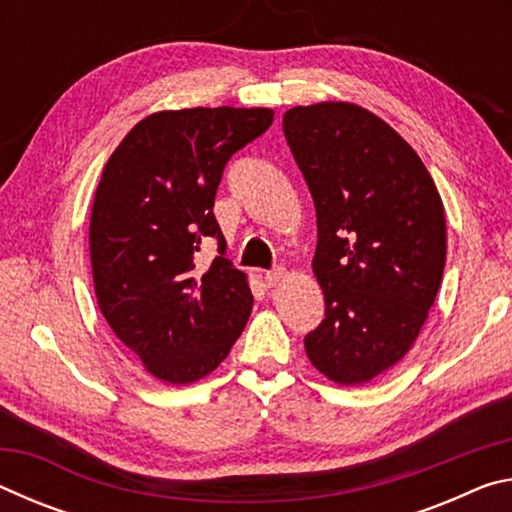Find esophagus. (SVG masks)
I'll list each match as a JSON object with an SVG mask.
<instances>
[{"mask_svg":"<svg viewBox=\"0 0 512 512\" xmlns=\"http://www.w3.org/2000/svg\"><path fill=\"white\" fill-rule=\"evenodd\" d=\"M284 275H287V268H284V266H275L273 271H268V273L264 275V280H266L268 287H275V284L282 282Z\"/></svg>","mask_w":512,"mask_h":512,"instance_id":"1","label":"esophagus"}]
</instances>
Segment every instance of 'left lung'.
Returning <instances> with one entry per match:
<instances>
[{"label": "left lung", "instance_id": "1", "mask_svg": "<svg viewBox=\"0 0 512 512\" xmlns=\"http://www.w3.org/2000/svg\"><path fill=\"white\" fill-rule=\"evenodd\" d=\"M284 137L316 205L314 275L325 318L305 336L318 372L357 386L418 339L445 271V207L420 155L345 101L284 112Z\"/></svg>", "mask_w": 512, "mask_h": 512}]
</instances>
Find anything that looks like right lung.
<instances>
[{
  "label": "right lung",
  "mask_w": 512,
  "mask_h": 512,
  "mask_svg": "<svg viewBox=\"0 0 512 512\" xmlns=\"http://www.w3.org/2000/svg\"><path fill=\"white\" fill-rule=\"evenodd\" d=\"M273 124L271 108L162 110L133 126L103 167L90 216L94 293L117 339L167 384L228 357L253 293L225 259L214 196L228 160ZM220 255L207 272L195 253Z\"/></svg>",
  "instance_id": "add662e5"
}]
</instances>
